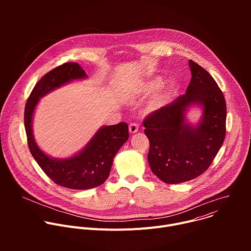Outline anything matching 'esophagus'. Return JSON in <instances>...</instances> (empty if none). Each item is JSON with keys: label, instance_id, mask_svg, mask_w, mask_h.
<instances>
[{"label": "esophagus", "instance_id": "1", "mask_svg": "<svg viewBox=\"0 0 251 251\" xmlns=\"http://www.w3.org/2000/svg\"><path fill=\"white\" fill-rule=\"evenodd\" d=\"M138 125L136 124V123H131L130 125H129V132L131 133V134H134V133H136L137 131H138Z\"/></svg>", "mask_w": 251, "mask_h": 251}]
</instances>
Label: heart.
Returning a JSON list of instances; mask_svg holds the SVG:
<instances>
[{"mask_svg": "<svg viewBox=\"0 0 251 251\" xmlns=\"http://www.w3.org/2000/svg\"><path fill=\"white\" fill-rule=\"evenodd\" d=\"M162 78L161 77H155L154 79L148 81L147 83L144 84V86L142 87V91L144 93L150 94L156 91L162 84ZM177 89V84L175 80L169 81L163 88L162 90L155 96L153 102H152V107L153 108H157V107H160L164 103H166L176 91Z\"/></svg>", "mask_w": 251, "mask_h": 251, "instance_id": "heart-1", "label": "heart"}]
</instances>
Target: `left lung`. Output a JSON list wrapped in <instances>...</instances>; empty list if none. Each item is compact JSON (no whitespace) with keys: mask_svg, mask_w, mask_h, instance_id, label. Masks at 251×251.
I'll return each instance as SVG.
<instances>
[{"mask_svg":"<svg viewBox=\"0 0 251 251\" xmlns=\"http://www.w3.org/2000/svg\"><path fill=\"white\" fill-rule=\"evenodd\" d=\"M189 65L192 79L187 92L143 121L150 142V168L166 184H180L201 176L226 137V104L222 90L204 68L193 60ZM194 104L203 110L197 126L185 118Z\"/></svg>","mask_w":251,"mask_h":251,"instance_id":"left-lung-1","label":"left lung"}]
</instances>
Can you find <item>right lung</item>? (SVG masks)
<instances>
[{
  "label": "right lung",
  "instance_id": "obj_1",
  "mask_svg": "<svg viewBox=\"0 0 251 251\" xmlns=\"http://www.w3.org/2000/svg\"><path fill=\"white\" fill-rule=\"evenodd\" d=\"M87 75L76 62H66L47 74L33 87L25 108V128L29 151L46 175L55 184L73 190H88L102 185L109 176L113 159L129 138L128 125L102 126L76 155L56 159L44 153L35 143L32 117L40 99L52 90Z\"/></svg>",
  "mask_w": 251,
  "mask_h": 251
}]
</instances>
